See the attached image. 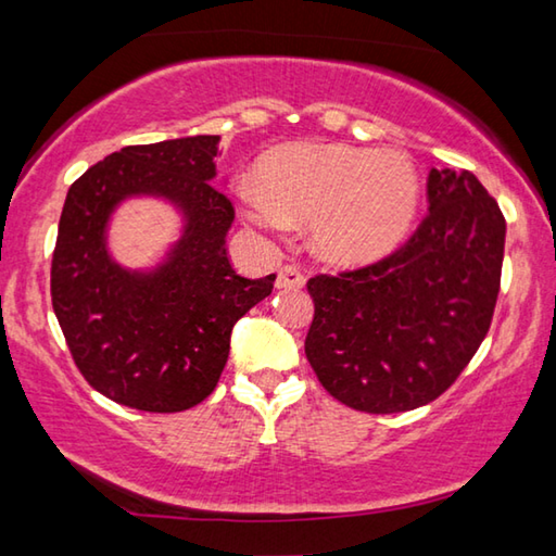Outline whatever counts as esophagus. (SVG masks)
Segmentation results:
<instances>
[{
	"label": "esophagus",
	"mask_w": 556,
	"mask_h": 556,
	"mask_svg": "<svg viewBox=\"0 0 556 556\" xmlns=\"http://www.w3.org/2000/svg\"><path fill=\"white\" fill-rule=\"evenodd\" d=\"M304 285H306V277L296 265H287V267L279 269V275H277V287L279 289H301Z\"/></svg>",
	"instance_id": "esophagus-1"
}]
</instances>
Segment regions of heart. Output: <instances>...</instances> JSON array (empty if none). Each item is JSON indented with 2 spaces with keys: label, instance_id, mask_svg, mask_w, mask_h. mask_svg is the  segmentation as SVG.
Returning <instances> with one entry per match:
<instances>
[{
  "label": "heart",
  "instance_id": "1",
  "mask_svg": "<svg viewBox=\"0 0 556 556\" xmlns=\"http://www.w3.org/2000/svg\"><path fill=\"white\" fill-rule=\"evenodd\" d=\"M242 211L262 230L289 218L312 220L314 248L338 265H365L397 248L412 230L421 181L412 159L394 149L301 144L271 154L262 184L242 178Z\"/></svg>",
  "mask_w": 556,
  "mask_h": 556
}]
</instances>
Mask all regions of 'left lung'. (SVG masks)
I'll list each match as a JSON object with an SVG mask.
<instances>
[{"instance_id": "obj_1", "label": "left lung", "mask_w": 556, "mask_h": 556, "mask_svg": "<svg viewBox=\"0 0 556 556\" xmlns=\"http://www.w3.org/2000/svg\"><path fill=\"white\" fill-rule=\"evenodd\" d=\"M427 203L390 255L306 281V357L324 390L357 412L434 402L491 328L505 250L501 205L466 168H431Z\"/></svg>"}]
</instances>
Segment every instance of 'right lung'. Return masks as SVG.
Here are the masks:
<instances>
[{"label": "right lung", "instance_id": "obj_1", "mask_svg": "<svg viewBox=\"0 0 556 556\" xmlns=\"http://www.w3.org/2000/svg\"><path fill=\"white\" fill-rule=\"evenodd\" d=\"M218 137L125 147L90 166L65 195L51 260V304L75 368L100 394L142 412H184L215 390L238 318L271 294L277 275L244 279L225 235L235 218L211 181ZM156 192L187 211L175 257L154 276L106 257L104 223L125 194Z\"/></svg>", "mask_w": 556, "mask_h": 556}]
</instances>
